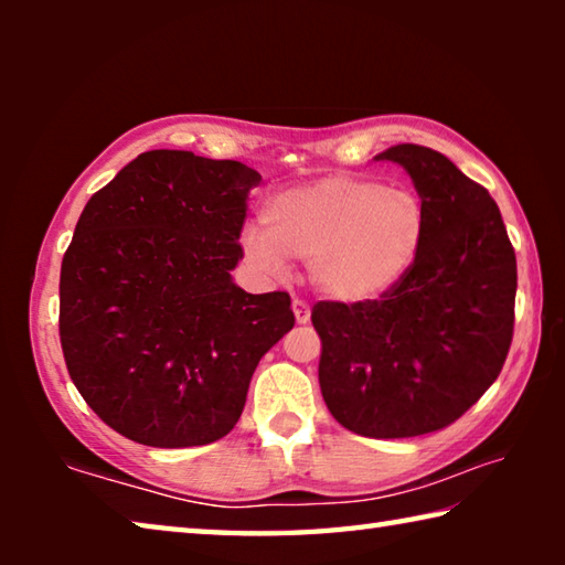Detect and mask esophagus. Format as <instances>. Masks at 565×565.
<instances>
[{"mask_svg": "<svg viewBox=\"0 0 565 565\" xmlns=\"http://www.w3.org/2000/svg\"><path fill=\"white\" fill-rule=\"evenodd\" d=\"M291 309H294V319H296V323H309V321H311V309H309V303H303V301H299V299H294Z\"/></svg>", "mask_w": 565, "mask_h": 565, "instance_id": "34e87169", "label": "esophagus"}]
</instances>
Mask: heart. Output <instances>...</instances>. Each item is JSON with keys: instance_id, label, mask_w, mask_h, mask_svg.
Segmentation results:
<instances>
[{"instance_id": "1", "label": "heart", "mask_w": 565, "mask_h": 565, "mask_svg": "<svg viewBox=\"0 0 565 565\" xmlns=\"http://www.w3.org/2000/svg\"><path fill=\"white\" fill-rule=\"evenodd\" d=\"M262 222L242 234L256 269L284 274L291 259L309 262L311 284L347 303L394 291L426 244L420 199L361 177H327L276 191L266 199Z\"/></svg>"}]
</instances>
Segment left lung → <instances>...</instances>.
Instances as JSON below:
<instances>
[{
	"instance_id": "left-lung-1",
	"label": "left lung",
	"mask_w": 565,
	"mask_h": 565,
	"mask_svg": "<svg viewBox=\"0 0 565 565\" xmlns=\"http://www.w3.org/2000/svg\"><path fill=\"white\" fill-rule=\"evenodd\" d=\"M426 209V244L379 301H319V384L331 416L369 438L431 434L499 379L513 339L515 254L499 206L441 151L396 145Z\"/></svg>"
}]
</instances>
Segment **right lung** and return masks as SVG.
Returning a JSON list of instances; mask_svg holds the SVG:
<instances>
[{
  "instance_id": "right-lung-1",
  "label": "right lung",
  "mask_w": 565,
  "mask_h": 565,
  "mask_svg": "<svg viewBox=\"0 0 565 565\" xmlns=\"http://www.w3.org/2000/svg\"><path fill=\"white\" fill-rule=\"evenodd\" d=\"M259 181L242 161L145 151L76 222L60 276L64 361L94 414L131 441L224 438L254 369L294 329L289 294L232 279Z\"/></svg>"
}]
</instances>
